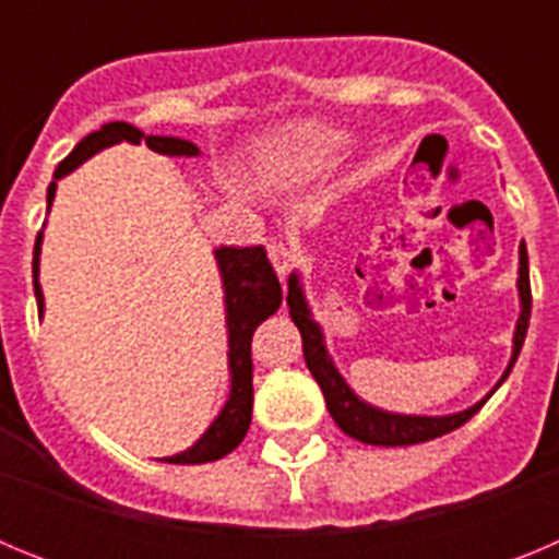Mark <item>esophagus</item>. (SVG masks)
<instances>
[{
  "label": "esophagus",
  "mask_w": 559,
  "mask_h": 559,
  "mask_svg": "<svg viewBox=\"0 0 559 559\" xmlns=\"http://www.w3.org/2000/svg\"><path fill=\"white\" fill-rule=\"evenodd\" d=\"M269 257H271V265H274V271L280 276L288 274L290 265H294V260H296L294 249H288L285 243H271L269 246Z\"/></svg>",
  "instance_id": "esophagus-1"
}]
</instances>
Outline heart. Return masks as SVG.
<instances>
[{"label": "heart", "mask_w": 559, "mask_h": 559, "mask_svg": "<svg viewBox=\"0 0 559 559\" xmlns=\"http://www.w3.org/2000/svg\"><path fill=\"white\" fill-rule=\"evenodd\" d=\"M341 145L335 128L316 120H294L260 136L249 165L263 187H288L313 179Z\"/></svg>", "instance_id": "heart-1"}]
</instances>
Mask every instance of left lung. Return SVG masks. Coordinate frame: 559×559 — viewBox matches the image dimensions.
<instances>
[{
    "mask_svg": "<svg viewBox=\"0 0 559 559\" xmlns=\"http://www.w3.org/2000/svg\"><path fill=\"white\" fill-rule=\"evenodd\" d=\"M518 299H521V313H518L515 333H512V355L510 364L503 369V374L498 378V383L492 386L496 392L501 386L507 374L515 367L518 355H521L523 338H526V330H530V316H532V290H530V257H526V243L521 240V249H518ZM288 313L294 319V324L302 333V349H305V364H308L310 374L316 378V383L322 386L324 403H328L330 417L335 419V426L344 433H349L358 442H367V445H417V442H428V439H437L442 433L453 431V428L464 426L478 408L490 400L492 392L484 394L478 403L462 408V412L453 414H439V417H428V414H400V412H386V408L372 406L367 400L355 394V389L349 386L347 378L338 372L333 355L328 349V341H324L322 324L316 322L313 308H310L308 296H305L302 274L299 271H290L288 276Z\"/></svg>",
    "mask_w": 559,
    "mask_h": 559,
    "instance_id": "obj_1",
    "label": "left lung"
}]
</instances>
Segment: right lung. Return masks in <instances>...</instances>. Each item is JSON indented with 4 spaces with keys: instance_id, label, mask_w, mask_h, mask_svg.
Segmentation results:
<instances>
[{
    "instance_id": "obj_1",
    "label": "right lung",
    "mask_w": 559,
    "mask_h": 559,
    "mask_svg": "<svg viewBox=\"0 0 559 559\" xmlns=\"http://www.w3.org/2000/svg\"><path fill=\"white\" fill-rule=\"evenodd\" d=\"M120 142L140 145L147 142V147L165 156H201V147L181 136H153V133L140 131L128 122H106L100 131H92L83 136L67 159L56 167L52 181L47 187V212L56 201L58 181L69 176L72 170L88 162L95 153L106 151ZM41 243L44 231H38L36 249H33V290H36L38 316L44 319V290L38 283V265H41ZM218 263L221 288H224V310H226V358H229V397L218 417L212 419L210 428L192 442L187 451L165 456L170 464H204L226 456L243 442L246 431L251 426V403H254V386H251V335L260 324L276 313L283 305V285L276 280V271L271 269L269 254L263 246L251 249H235V246H218L212 251Z\"/></svg>"
}]
</instances>
